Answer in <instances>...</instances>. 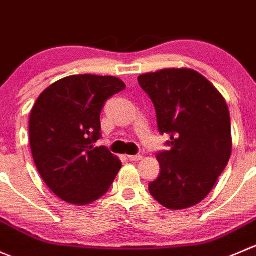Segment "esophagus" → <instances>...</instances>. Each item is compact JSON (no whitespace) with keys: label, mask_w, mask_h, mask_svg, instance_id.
Listing matches in <instances>:
<instances>
[{"label":"esophagus","mask_w":256,"mask_h":256,"mask_svg":"<svg viewBox=\"0 0 256 256\" xmlns=\"http://www.w3.org/2000/svg\"><path fill=\"white\" fill-rule=\"evenodd\" d=\"M128 159L130 162H139V160L143 159V155H128Z\"/></svg>","instance_id":"esophagus-1"}]
</instances>
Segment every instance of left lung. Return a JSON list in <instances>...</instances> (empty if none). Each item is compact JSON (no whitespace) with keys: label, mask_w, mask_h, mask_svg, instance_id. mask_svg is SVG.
<instances>
[{"label":"left lung","mask_w":256,"mask_h":256,"mask_svg":"<svg viewBox=\"0 0 256 256\" xmlns=\"http://www.w3.org/2000/svg\"><path fill=\"white\" fill-rule=\"evenodd\" d=\"M140 88L152 101L160 134L170 150L158 152L160 175L152 196L168 210H185L206 198L232 154L230 116L226 100L192 69L143 74Z\"/></svg>","instance_id":"left-lung-1"}]
</instances>
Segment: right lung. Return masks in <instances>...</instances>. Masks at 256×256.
I'll return each instance as SVG.
<instances>
[{
    "instance_id": "obj_1",
    "label": "right lung",
    "mask_w": 256,
    "mask_h": 256,
    "mask_svg": "<svg viewBox=\"0 0 256 256\" xmlns=\"http://www.w3.org/2000/svg\"><path fill=\"white\" fill-rule=\"evenodd\" d=\"M126 88L114 76L72 75L44 90L32 108L30 142L46 186L68 204H85L104 196L122 162L101 138L104 102Z\"/></svg>"
}]
</instances>
